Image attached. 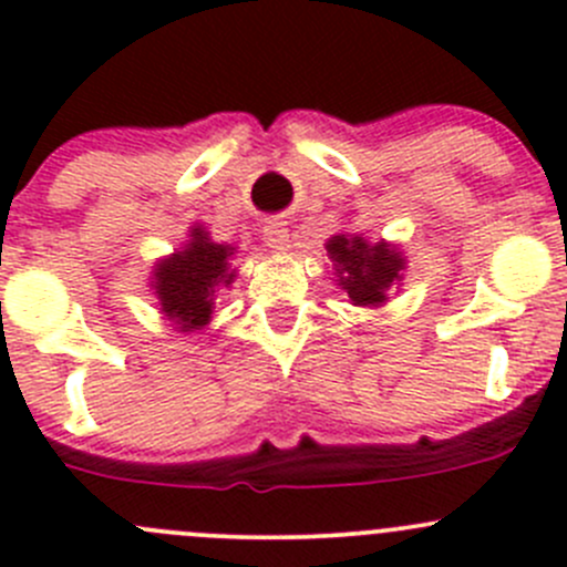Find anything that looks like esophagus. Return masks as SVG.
I'll use <instances>...</instances> for the list:
<instances>
[{
  "label": "esophagus",
  "mask_w": 567,
  "mask_h": 567,
  "mask_svg": "<svg viewBox=\"0 0 567 567\" xmlns=\"http://www.w3.org/2000/svg\"><path fill=\"white\" fill-rule=\"evenodd\" d=\"M262 241L271 251H288L290 249V233L282 221H268L262 230Z\"/></svg>",
  "instance_id": "esophagus-1"
}]
</instances>
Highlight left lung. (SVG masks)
I'll use <instances>...</instances> for the list:
<instances>
[{
	"mask_svg": "<svg viewBox=\"0 0 567 567\" xmlns=\"http://www.w3.org/2000/svg\"><path fill=\"white\" fill-rule=\"evenodd\" d=\"M326 255L334 266V282L353 307H384L403 282V251L384 238L368 241L362 233H337L326 241Z\"/></svg>",
	"mask_w": 567,
	"mask_h": 567,
	"instance_id": "1",
	"label": "left lung"
}]
</instances>
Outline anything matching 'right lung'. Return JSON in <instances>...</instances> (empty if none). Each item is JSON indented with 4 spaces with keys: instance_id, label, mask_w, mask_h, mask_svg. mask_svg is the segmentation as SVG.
<instances>
[{
    "instance_id": "right-lung-1",
    "label": "right lung",
    "mask_w": 567,
    "mask_h": 567,
    "mask_svg": "<svg viewBox=\"0 0 567 567\" xmlns=\"http://www.w3.org/2000/svg\"><path fill=\"white\" fill-rule=\"evenodd\" d=\"M236 247L210 238L203 225L188 227V238L173 255L158 257L151 271V290L158 312L181 334L203 331L214 318L216 293L236 282Z\"/></svg>"
}]
</instances>
